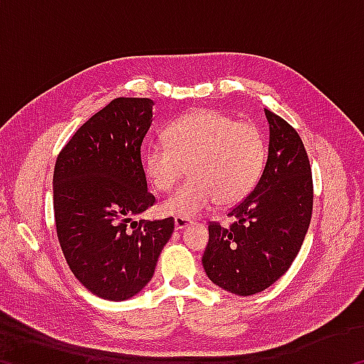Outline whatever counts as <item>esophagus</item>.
Segmentation results:
<instances>
[{
	"instance_id": "34e87169",
	"label": "esophagus",
	"mask_w": 364,
	"mask_h": 364,
	"mask_svg": "<svg viewBox=\"0 0 364 364\" xmlns=\"http://www.w3.org/2000/svg\"><path fill=\"white\" fill-rule=\"evenodd\" d=\"M193 223V221H191L189 218H184V217H176L175 218V230H184V228H186L188 225H191Z\"/></svg>"
}]
</instances>
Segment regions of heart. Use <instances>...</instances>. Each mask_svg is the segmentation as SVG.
I'll return each mask as SVG.
<instances>
[{"label": "heart", "instance_id": "heart-1", "mask_svg": "<svg viewBox=\"0 0 364 364\" xmlns=\"http://www.w3.org/2000/svg\"><path fill=\"white\" fill-rule=\"evenodd\" d=\"M165 143L144 151V171L157 191L168 193L189 170L191 178L164 202L165 215L191 218L220 202L232 205L250 194L267 159L262 132L212 109L180 117L164 132Z\"/></svg>", "mask_w": 364, "mask_h": 364}]
</instances>
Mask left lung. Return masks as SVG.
<instances>
[{"label": "left lung", "instance_id": "1", "mask_svg": "<svg viewBox=\"0 0 364 364\" xmlns=\"http://www.w3.org/2000/svg\"><path fill=\"white\" fill-rule=\"evenodd\" d=\"M268 159L254 191L234 205L230 226L208 225L202 257L208 278L236 295H254L291 268L313 212V178L305 146L292 125L264 109Z\"/></svg>", "mask_w": 364, "mask_h": 364}]
</instances>
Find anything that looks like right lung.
Instances as JSON below:
<instances>
[{
    "label": "right lung",
    "instance_id": "right-lung-1",
    "mask_svg": "<svg viewBox=\"0 0 364 364\" xmlns=\"http://www.w3.org/2000/svg\"><path fill=\"white\" fill-rule=\"evenodd\" d=\"M149 97H117L78 128L53 176L54 220L67 264L97 297L122 301L154 276L173 217H133L156 204L141 146L152 123Z\"/></svg>",
    "mask_w": 364,
    "mask_h": 364
}]
</instances>
